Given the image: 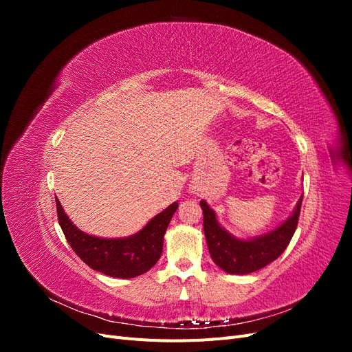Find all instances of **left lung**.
<instances>
[{
	"instance_id": "left-lung-1",
	"label": "left lung",
	"mask_w": 352,
	"mask_h": 352,
	"mask_svg": "<svg viewBox=\"0 0 352 352\" xmlns=\"http://www.w3.org/2000/svg\"><path fill=\"white\" fill-rule=\"evenodd\" d=\"M302 197L298 199L294 211L267 233L252 238H236L223 228L204 199L199 206L204 214V235L212 261L229 274H250L274 261L289 245L300 217Z\"/></svg>"
}]
</instances>
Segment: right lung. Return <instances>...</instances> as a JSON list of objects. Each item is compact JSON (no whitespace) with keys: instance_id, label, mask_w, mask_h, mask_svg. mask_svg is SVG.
Masks as SVG:
<instances>
[{"instance_id":"right-lung-1","label":"right lung","mask_w":352,"mask_h":352,"mask_svg":"<svg viewBox=\"0 0 352 352\" xmlns=\"http://www.w3.org/2000/svg\"><path fill=\"white\" fill-rule=\"evenodd\" d=\"M56 204L61 230L78 257L91 269L119 279L136 278L155 265L163 252L164 233L179 206L170 204L131 236L101 238L73 225L57 198Z\"/></svg>"}]
</instances>
